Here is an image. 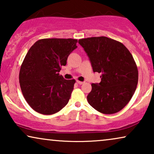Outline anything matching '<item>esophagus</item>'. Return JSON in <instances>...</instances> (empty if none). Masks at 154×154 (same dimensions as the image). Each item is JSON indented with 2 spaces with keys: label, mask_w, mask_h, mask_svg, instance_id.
<instances>
[{
  "label": "esophagus",
  "mask_w": 154,
  "mask_h": 154,
  "mask_svg": "<svg viewBox=\"0 0 154 154\" xmlns=\"http://www.w3.org/2000/svg\"><path fill=\"white\" fill-rule=\"evenodd\" d=\"M77 83L79 84V85H82V84L84 83V82L83 81H77Z\"/></svg>",
  "instance_id": "esophagus-1"
}]
</instances>
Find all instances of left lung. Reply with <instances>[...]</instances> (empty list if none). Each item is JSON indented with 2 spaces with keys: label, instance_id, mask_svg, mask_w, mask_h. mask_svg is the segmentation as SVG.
<instances>
[{
  "label": "left lung",
  "instance_id": "8db88e82",
  "mask_svg": "<svg viewBox=\"0 0 154 154\" xmlns=\"http://www.w3.org/2000/svg\"><path fill=\"white\" fill-rule=\"evenodd\" d=\"M94 72L102 73L100 83H92L87 97L99 112L112 114L125 107L135 92L138 70L133 57L120 42L105 36L80 39Z\"/></svg>",
  "mask_w": 154,
  "mask_h": 154
}]
</instances>
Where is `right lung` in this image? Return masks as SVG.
<instances>
[{
	"label": "right lung",
	"mask_w": 154,
	"mask_h": 154,
	"mask_svg": "<svg viewBox=\"0 0 154 154\" xmlns=\"http://www.w3.org/2000/svg\"><path fill=\"white\" fill-rule=\"evenodd\" d=\"M76 39L45 38L29 50L20 71L23 96L33 110L54 114L66 106L75 81L60 75L71 52L77 48Z\"/></svg>",
	"instance_id": "obj_1"
}]
</instances>
